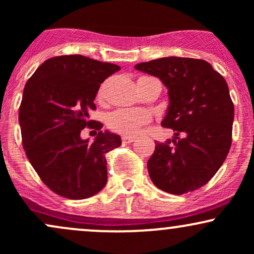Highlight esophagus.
Instances as JSON below:
<instances>
[{
  "mask_svg": "<svg viewBox=\"0 0 254 254\" xmlns=\"http://www.w3.org/2000/svg\"><path fill=\"white\" fill-rule=\"evenodd\" d=\"M133 141H135V137H132V136H127V135L122 136V142H123L124 144L131 143V142H133Z\"/></svg>",
  "mask_w": 254,
  "mask_h": 254,
  "instance_id": "esophagus-1",
  "label": "esophagus"
}]
</instances>
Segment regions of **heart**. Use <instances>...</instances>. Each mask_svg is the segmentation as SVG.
<instances>
[{"instance_id":"b5f03b06","label":"heart","mask_w":254,"mask_h":254,"mask_svg":"<svg viewBox=\"0 0 254 254\" xmlns=\"http://www.w3.org/2000/svg\"><path fill=\"white\" fill-rule=\"evenodd\" d=\"M149 115L138 109H119L109 116L107 125L111 130L123 135H132L142 125L149 122Z\"/></svg>"}]
</instances>
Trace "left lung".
<instances>
[{
	"mask_svg": "<svg viewBox=\"0 0 254 254\" xmlns=\"http://www.w3.org/2000/svg\"><path fill=\"white\" fill-rule=\"evenodd\" d=\"M135 68L167 87L170 106L161 125L176 132V139L155 142L147 165L151 182L173 194L202 188L232 145L234 105L226 80L210 63L196 58L164 57Z\"/></svg>",
	"mask_w": 254,
	"mask_h": 254,
	"instance_id": "1",
	"label": "left lung"
}]
</instances>
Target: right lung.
<instances>
[{"label":"right lung","instance_id":"obj_1","mask_svg":"<svg viewBox=\"0 0 254 254\" xmlns=\"http://www.w3.org/2000/svg\"><path fill=\"white\" fill-rule=\"evenodd\" d=\"M118 70L117 64L65 55L46 60L26 83L19 109L22 147L43 183L60 196L84 199L107 182L105 155L122 139L101 131L88 112L97 109L100 84ZM86 126L99 131L92 144L79 136Z\"/></svg>","mask_w":254,"mask_h":254}]
</instances>
